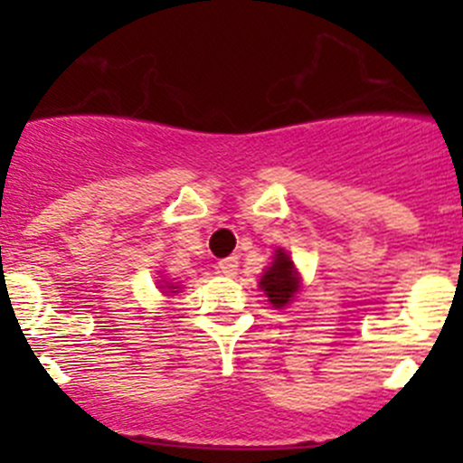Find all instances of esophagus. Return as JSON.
Listing matches in <instances>:
<instances>
[{"label": "esophagus", "mask_w": 463, "mask_h": 463, "mask_svg": "<svg viewBox=\"0 0 463 463\" xmlns=\"http://www.w3.org/2000/svg\"><path fill=\"white\" fill-rule=\"evenodd\" d=\"M237 266H240V258L237 255H231V258L222 260L217 264V273L226 275V278H235L237 275Z\"/></svg>", "instance_id": "esophagus-1"}]
</instances>
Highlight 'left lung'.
Returning <instances> with one entry per match:
<instances>
[{
  "instance_id": "1",
  "label": "left lung",
  "mask_w": 463,
  "mask_h": 463,
  "mask_svg": "<svg viewBox=\"0 0 463 463\" xmlns=\"http://www.w3.org/2000/svg\"><path fill=\"white\" fill-rule=\"evenodd\" d=\"M300 279H298L296 269H293V261L284 250L275 253L273 264L266 269V273L261 275L260 287L264 288L269 302L273 307H284L288 305L293 296H296L298 287H300Z\"/></svg>"
}]
</instances>
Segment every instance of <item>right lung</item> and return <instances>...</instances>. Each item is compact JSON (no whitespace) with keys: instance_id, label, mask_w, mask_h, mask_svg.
Returning a JSON list of instances; mask_svg holds the SVG:
<instances>
[{"instance_id":"right-lung-1","label":"right lung","mask_w":463,"mask_h":463,"mask_svg":"<svg viewBox=\"0 0 463 463\" xmlns=\"http://www.w3.org/2000/svg\"><path fill=\"white\" fill-rule=\"evenodd\" d=\"M172 293H175V291H172Z\"/></svg>"}]
</instances>
